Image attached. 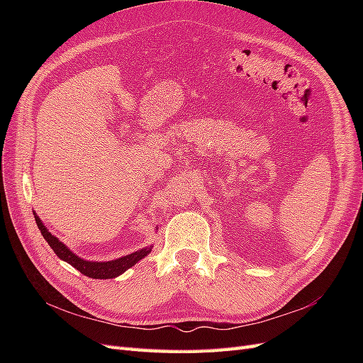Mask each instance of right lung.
<instances>
[{
	"label": "right lung",
	"instance_id": "right-lung-1",
	"mask_svg": "<svg viewBox=\"0 0 363 363\" xmlns=\"http://www.w3.org/2000/svg\"><path fill=\"white\" fill-rule=\"evenodd\" d=\"M36 219V224L40 230V233L43 236V239L47 240L48 245L52 248V251L56 252L57 257L62 259L63 262H68L71 267H74L75 269H79L82 274H84L86 277H91V279H115L121 274H124L128 268L135 267L136 263L144 259L145 256H148L151 252V245L145 247V248H140L135 252H131V255L123 256L119 259L115 260H106V262H94V260H86L82 259L80 256H77L75 252H72L67 245H65L62 240H59V238H56L54 235H51L48 232V228L43 225V223L40 221V218L33 212Z\"/></svg>",
	"mask_w": 363,
	"mask_h": 363
}]
</instances>
